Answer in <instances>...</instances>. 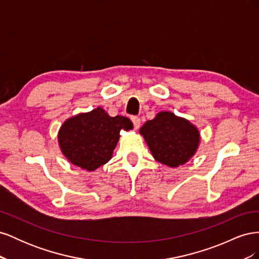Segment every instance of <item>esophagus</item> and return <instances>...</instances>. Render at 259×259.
I'll return each instance as SVG.
<instances>
[{"instance_id":"34e87169","label":"esophagus","mask_w":259,"mask_h":259,"mask_svg":"<svg viewBox=\"0 0 259 259\" xmlns=\"http://www.w3.org/2000/svg\"><path fill=\"white\" fill-rule=\"evenodd\" d=\"M131 120H132V122H133V125H134V128H135V130H138L139 126H140V119H139V117L133 116Z\"/></svg>"}]
</instances>
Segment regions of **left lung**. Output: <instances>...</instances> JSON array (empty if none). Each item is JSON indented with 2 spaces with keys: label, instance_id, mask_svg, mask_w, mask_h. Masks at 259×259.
<instances>
[{
  "label": "left lung",
  "instance_id": "1",
  "mask_svg": "<svg viewBox=\"0 0 259 259\" xmlns=\"http://www.w3.org/2000/svg\"><path fill=\"white\" fill-rule=\"evenodd\" d=\"M155 161L168 167L184 165L197 152L201 135L189 120L161 111L139 130Z\"/></svg>",
  "mask_w": 259,
  "mask_h": 259
}]
</instances>
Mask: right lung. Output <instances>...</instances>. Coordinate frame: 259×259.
I'll return each mask as SVG.
<instances>
[{
	"mask_svg": "<svg viewBox=\"0 0 259 259\" xmlns=\"http://www.w3.org/2000/svg\"><path fill=\"white\" fill-rule=\"evenodd\" d=\"M133 130L126 116H110L103 108L67 119L58 131V145L66 159L88 171L96 170L112 158L121 131Z\"/></svg>",
	"mask_w": 259,
	"mask_h": 259,
	"instance_id": "1",
	"label": "right lung"
}]
</instances>
